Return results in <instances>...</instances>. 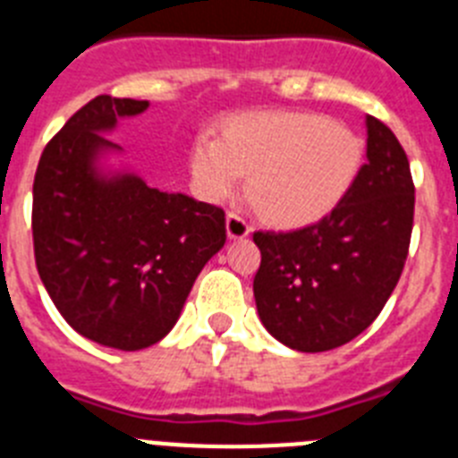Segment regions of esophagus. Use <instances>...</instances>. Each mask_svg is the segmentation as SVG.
<instances>
[{"instance_id":"1","label":"esophagus","mask_w":458,"mask_h":458,"mask_svg":"<svg viewBox=\"0 0 458 458\" xmlns=\"http://www.w3.org/2000/svg\"><path fill=\"white\" fill-rule=\"evenodd\" d=\"M225 228H228L230 240H242V237H246V234L251 233V225H249V221H246V218L237 212L228 214V218H225Z\"/></svg>"}]
</instances>
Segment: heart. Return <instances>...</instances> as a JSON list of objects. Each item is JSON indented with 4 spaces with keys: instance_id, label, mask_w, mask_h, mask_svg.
Instances as JSON below:
<instances>
[{
    "instance_id": "1",
    "label": "heart",
    "mask_w": 458,
    "mask_h": 458,
    "mask_svg": "<svg viewBox=\"0 0 458 458\" xmlns=\"http://www.w3.org/2000/svg\"><path fill=\"white\" fill-rule=\"evenodd\" d=\"M364 138L325 114L297 110L237 113L221 138L202 131L189 152L198 196L224 202L249 174V196L265 221L300 228L327 216L355 184Z\"/></svg>"
}]
</instances>
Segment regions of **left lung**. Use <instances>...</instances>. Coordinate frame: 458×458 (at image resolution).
Wrapping results in <instances>:
<instances>
[{
	"label": "left lung",
	"instance_id": "left-lung-1",
	"mask_svg": "<svg viewBox=\"0 0 458 458\" xmlns=\"http://www.w3.org/2000/svg\"><path fill=\"white\" fill-rule=\"evenodd\" d=\"M367 163L348 196L318 224L258 230V313L274 339L300 352L339 348L383 311L403 272L415 184L387 124L367 117Z\"/></svg>",
	"mask_w": 458,
	"mask_h": 458
}]
</instances>
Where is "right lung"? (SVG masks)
Wrapping results in <instances>:
<instances>
[{"instance_id":"obj_1","label":"right lung","mask_w":458,"mask_h":458,"mask_svg":"<svg viewBox=\"0 0 458 458\" xmlns=\"http://www.w3.org/2000/svg\"><path fill=\"white\" fill-rule=\"evenodd\" d=\"M135 98H91L47 142L34 174L31 237L47 295L78 334L140 350L173 329L205 262L225 244V212L184 193L149 189L135 174L94 170Z\"/></svg>"}]
</instances>
